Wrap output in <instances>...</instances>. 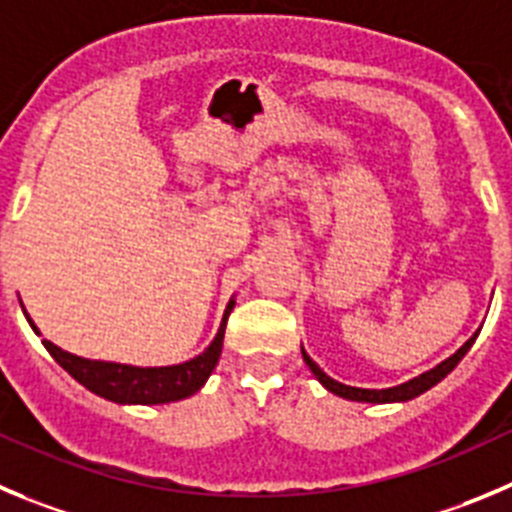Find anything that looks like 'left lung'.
<instances>
[{"label":"left lung","instance_id":"1","mask_svg":"<svg viewBox=\"0 0 512 512\" xmlns=\"http://www.w3.org/2000/svg\"><path fill=\"white\" fill-rule=\"evenodd\" d=\"M475 338H477V333L470 338V341L465 343V346L460 348V351L455 353V356H450V358H447V361H442V364H439V366H434L432 371H427V374H422V376H417V379L407 381V384L391 386V389H356V386H346V384H341V381H333L328 374H323L321 366L315 364L313 358H310L305 351H303V361H305V364H308V369L313 371L315 379L321 381V384L326 386L328 391H333V394L343 396V399H351V401H369V404H389V401H409V399H414V396L424 394V391H427V389H432L434 384H439V381H442L444 376L450 374V371L455 369L457 364H460L462 356H465V353L470 351L472 343H475Z\"/></svg>","mask_w":512,"mask_h":512}]
</instances>
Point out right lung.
Listing matches in <instances>:
<instances>
[{
  "label": "right lung",
  "mask_w": 512,
  "mask_h": 512,
  "mask_svg": "<svg viewBox=\"0 0 512 512\" xmlns=\"http://www.w3.org/2000/svg\"><path fill=\"white\" fill-rule=\"evenodd\" d=\"M232 308L234 300H229L217 338L209 343L207 351L179 366L138 369V366L111 364V361H90V358H80L68 351H62V348H57L50 341L42 343H45V348L50 351V356L55 358L57 364L68 371L78 384H83L85 389L103 396V399H111L116 404H169V401H179L191 394H197L204 386V381L209 379V374H212L219 361V353H222L224 328H227V318L232 313ZM27 321H30V315H27ZM30 326L32 331L40 333L32 321Z\"/></svg>",
  "instance_id": "obj_1"
}]
</instances>
